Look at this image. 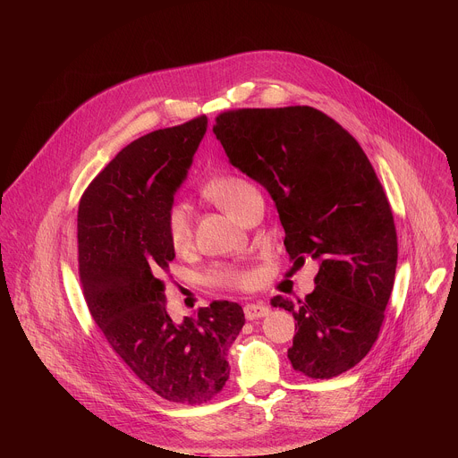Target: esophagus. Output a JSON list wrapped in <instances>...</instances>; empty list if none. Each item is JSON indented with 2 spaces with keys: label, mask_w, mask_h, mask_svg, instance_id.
Here are the masks:
<instances>
[{
  "label": "esophagus",
  "mask_w": 458,
  "mask_h": 458,
  "mask_svg": "<svg viewBox=\"0 0 458 458\" xmlns=\"http://www.w3.org/2000/svg\"><path fill=\"white\" fill-rule=\"evenodd\" d=\"M270 313V308L265 302H251L244 306V317L248 320H255L260 317H267Z\"/></svg>",
  "instance_id": "34e87169"
}]
</instances>
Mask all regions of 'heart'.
I'll use <instances>...</instances> for the list:
<instances>
[{"mask_svg": "<svg viewBox=\"0 0 458 458\" xmlns=\"http://www.w3.org/2000/svg\"><path fill=\"white\" fill-rule=\"evenodd\" d=\"M203 193L233 217L241 214V210L253 195H259L257 188L248 179L235 174L219 175L208 181L203 188ZM165 225L168 239L175 250H182L184 246H188L191 239V221L188 207L184 203L177 201L170 205ZM208 277L214 284L223 288H244L250 284V276L235 267H217L210 272Z\"/></svg>", "mask_w": 458, "mask_h": 458, "instance_id": "obj_1", "label": "heart"}]
</instances>
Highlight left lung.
Instances as JSON below:
<instances>
[{"instance_id": "8db88e82", "label": "left lung", "mask_w": 458, "mask_h": 458, "mask_svg": "<svg viewBox=\"0 0 458 458\" xmlns=\"http://www.w3.org/2000/svg\"><path fill=\"white\" fill-rule=\"evenodd\" d=\"M230 163L276 201L297 267L318 260L315 290L272 306L295 324L288 359L310 378L359 364L378 337L397 268V230L382 184L355 138L311 106L237 108L216 117Z\"/></svg>"}]
</instances>
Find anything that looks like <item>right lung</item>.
<instances>
[{"label": "right lung", "mask_w": 458, "mask_h": 458, "mask_svg": "<svg viewBox=\"0 0 458 458\" xmlns=\"http://www.w3.org/2000/svg\"><path fill=\"white\" fill-rule=\"evenodd\" d=\"M207 124L199 115L132 141L89 184L78 210L80 279L96 324L154 394L190 406L225 387L228 348L244 326L230 301L181 324L166 311L163 276L175 251L165 217Z\"/></svg>", "instance_id": "obj_1"}]
</instances>
